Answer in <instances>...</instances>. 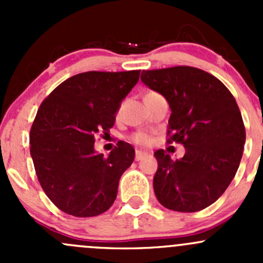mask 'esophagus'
<instances>
[{
    "label": "esophagus",
    "mask_w": 263,
    "mask_h": 263,
    "mask_svg": "<svg viewBox=\"0 0 263 263\" xmlns=\"http://www.w3.org/2000/svg\"><path fill=\"white\" fill-rule=\"evenodd\" d=\"M147 154L145 153V151H140V150H136V154H135V159H136V161L139 160H142L144 158H146Z\"/></svg>",
    "instance_id": "34e87169"
}]
</instances>
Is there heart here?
I'll return each mask as SVG.
<instances>
[{
  "mask_svg": "<svg viewBox=\"0 0 263 263\" xmlns=\"http://www.w3.org/2000/svg\"><path fill=\"white\" fill-rule=\"evenodd\" d=\"M150 94H154V92H148V94H146V97ZM118 113H119V109L117 110V116H118ZM131 140L137 145H147L151 142V136L148 134H146V132L140 131V132H136V134L132 135Z\"/></svg>",
  "mask_w": 263,
  "mask_h": 263,
  "instance_id": "b5f03b06",
  "label": "heart"
}]
</instances>
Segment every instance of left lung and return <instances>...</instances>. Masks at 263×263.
Instances as JSON below:
<instances>
[{
  "label": "left lung",
  "mask_w": 263,
  "mask_h": 263,
  "mask_svg": "<svg viewBox=\"0 0 263 263\" xmlns=\"http://www.w3.org/2000/svg\"><path fill=\"white\" fill-rule=\"evenodd\" d=\"M141 81L169 103L168 144L185 148L172 160L155 151L154 192L164 208L195 213L214 203L239 168L246 128L237 102L219 79L190 66L142 71Z\"/></svg>",
  "instance_id": "1"
}]
</instances>
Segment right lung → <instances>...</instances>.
Masks as SVG:
<instances>
[{
    "mask_svg": "<svg viewBox=\"0 0 263 263\" xmlns=\"http://www.w3.org/2000/svg\"><path fill=\"white\" fill-rule=\"evenodd\" d=\"M139 78L140 70L79 73L58 85L39 107L30 129V155L44 193L63 213L97 216L115 202L135 148L119 141L104 156L94 150V142L112 128Z\"/></svg>",
    "mask_w": 263,
    "mask_h": 263,
    "instance_id": "right-lung-1",
    "label": "right lung"
}]
</instances>
